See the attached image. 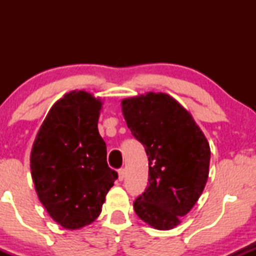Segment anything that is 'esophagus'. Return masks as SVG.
<instances>
[{
	"label": "esophagus",
	"mask_w": 256,
	"mask_h": 256,
	"mask_svg": "<svg viewBox=\"0 0 256 256\" xmlns=\"http://www.w3.org/2000/svg\"><path fill=\"white\" fill-rule=\"evenodd\" d=\"M118 174H119V180L122 182V179H124V177H125V170L124 168H120L119 171H118Z\"/></svg>",
	"instance_id": "esophagus-1"
}]
</instances>
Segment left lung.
Masks as SVG:
<instances>
[{
  "label": "left lung",
  "mask_w": 256,
  "mask_h": 256,
  "mask_svg": "<svg viewBox=\"0 0 256 256\" xmlns=\"http://www.w3.org/2000/svg\"><path fill=\"white\" fill-rule=\"evenodd\" d=\"M122 110L149 161V184L134 202V212L156 230H171L204 192L210 143L192 114L165 92L125 98Z\"/></svg>",
  "instance_id": "1"
}]
</instances>
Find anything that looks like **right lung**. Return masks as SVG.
Listing matches in <instances>:
<instances>
[{
  "instance_id": "obj_1",
  "label": "right lung",
  "mask_w": 256,
  "mask_h": 256,
  "mask_svg": "<svg viewBox=\"0 0 256 256\" xmlns=\"http://www.w3.org/2000/svg\"><path fill=\"white\" fill-rule=\"evenodd\" d=\"M102 101L73 90L55 102L37 132L30 167L37 196L67 230L91 224L118 178L108 167L98 122Z\"/></svg>"
}]
</instances>
